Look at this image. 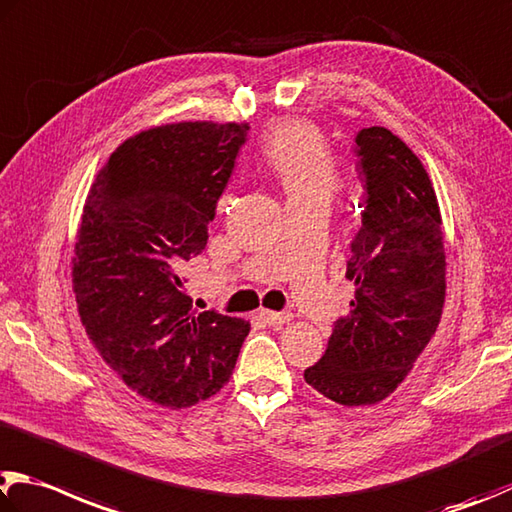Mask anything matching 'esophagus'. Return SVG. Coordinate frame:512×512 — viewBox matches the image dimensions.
<instances>
[{"label": "esophagus", "instance_id": "obj_1", "mask_svg": "<svg viewBox=\"0 0 512 512\" xmlns=\"http://www.w3.org/2000/svg\"><path fill=\"white\" fill-rule=\"evenodd\" d=\"M259 318H262L266 324H271V327H282V324L291 320L293 315L286 313V311H266V309H262V311H259Z\"/></svg>", "mask_w": 512, "mask_h": 512}]
</instances>
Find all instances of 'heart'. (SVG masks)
<instances>
[{"mask_svg":"<svg viewBox=\"0 0 512 512\" xmlns=\"http://www.w3.org/2000/svg\"><path fill=\"white\" fill-rule=\"evenodd\" d=\"M262 163L280 183L286 203L329 201L338 188V165L322 134L302 120H282L268 129Z\"/></svg>","mask_w":512,"mask_h":512,"instance_id":"1","label":"heart"}]
</instances>
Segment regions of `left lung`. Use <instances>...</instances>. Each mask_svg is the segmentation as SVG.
Segmentation results:
<instances>
[{
  "mask_svg": "<svg viewBox=\"0 0 512 512\" xmlns=\"http://www.w3.org/2000/svg\"><path fill=\"white\" fill-rule=\"evenodd\" d=\"M365 210L347 259L351 313L333 324L304 380L329 401L376 405L410 374L445 302L441 212L423 163L385 127L356 134Z\"/></svg>",
  "mask_w": 512,
  "mask_h": 512,
  "instance_id": "8db88e82",
  "label": "left lung"
}]
</instances>
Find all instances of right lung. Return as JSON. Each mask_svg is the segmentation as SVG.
<instances>
[{"label":"right lung","instance_id":"1","mask_svg":"<svg viewBox=\"0 0 512 512\" xmlns=\"http://www.w3.org/2000/svg\"><path fill=\"white\" fill-rule=\"evenodd\" d=\"M248 125L179 123L109 156L87 194L73 291L89 340L127 387L172 410L228 383L250 324L194 313L185 262L208 244Z\"/></svg>","mask_w":512,"mask_h":512}]
</instances>
